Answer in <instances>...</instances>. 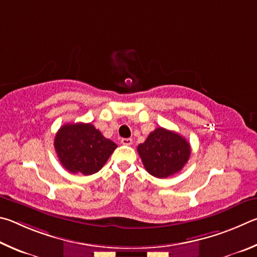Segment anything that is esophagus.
<instances>
[{
  "label": "esophagus",
  "mask_w": 257,
  "mask_h": 257,
  "mask_svg": "<svg viewBox=\"0 0 257 257\" xmlns=\"http://www.w3.org/2000/svg\"><path fill=\"white\" fill-rule=\"evenodd\" d=\"M132 142H133L132 139H130V138L121 139V140H120V143H121V145H124V146H131Z\"/></svg>",
  "instance_id": "1"
}]
</instances>
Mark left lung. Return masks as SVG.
<instances>
[{"mask_svg": "<svg viewBox=\"0 0 257 257\" xmlns=\"http://www.w3.org/2000/svg\"><path fill=\"white\" fill-rule=\"evenodd\" d=\"M143 166L157 178H167L181 172L190 159L191 146L185 138L164 127H157L138 146Z\"/></svg>", "mask_w": 257, "mask_h": 257, "instance_id": "left-lung-1", "label": "left lung"}]
</instances>
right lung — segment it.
<instances>
[{"label":"right lung","mask_w":257,"mask_h":257,"mask_svg":"<svg viewBox=\"0 0 257 257\" xmlns=\"http://www.w3.org/2000/svg\"><path fill=\"white\" fill-rule=\"evenodd\" d=\"M54 147L60 163L72 174L99 172L117 148L92 124H65L58 130Z\"/></svg>","instance_id":"obj_1"}]
</instances>
